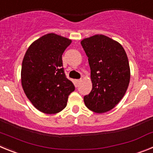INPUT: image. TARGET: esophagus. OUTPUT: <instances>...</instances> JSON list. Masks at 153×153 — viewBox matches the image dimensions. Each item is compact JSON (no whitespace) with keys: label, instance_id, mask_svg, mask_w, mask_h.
Masks as SVG:
<instances>
[{"label":"esophagus","instance_id":"1","mask_svg":"<svg viewBox=\"0 0 153 153\" xmlns=\"http://www.w3.org/2000/svg\"><path fill=\"white\" fill-rule=\"evenodd\" d=\"M81 83V79H76V86H79V84H80Z\"/></svg>","mask_w":153,"mask_h":153}]
</instances>
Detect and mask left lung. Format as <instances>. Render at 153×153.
Listing matches in <instances>:
<instances>
[{"label": "left lung", "instance_id": "8db88e82", "mask_svg": "<svg viewBox=\"0 0 153 153\" xmlns=\"http://www.w3.org/2000/svg\"><path fill=\"white\" fill-rule=\"evenodd\" d=\"M91 70L93 87L83 100L97 113L111 110L126 92L130 79L128 57L118 42L102 34L81 41Z\"/></svg>", "mask_w": 153, "mask_h": 153}]
</instances>
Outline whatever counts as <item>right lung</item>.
Returning <instances> with one entry per match:
<instances>
[{
	"instance_id": "obj_1",
	"label": "right lung",
	"mask_w": 153,
	"mask_h": 153,
	"mask_svg": "<svg viewBox=\"0 0 153 153\" xmlns=\"http://www.w3.org/2000/svg\"><path fill=\"white\" fill-rule=\"evenodd\" d=\"M71 40L55 33L41 36L29 47L21 68L24 91L36 109L47 114L63 110L75 86L63 67L62 55Z\"/></svg>"
}]
</instances>
